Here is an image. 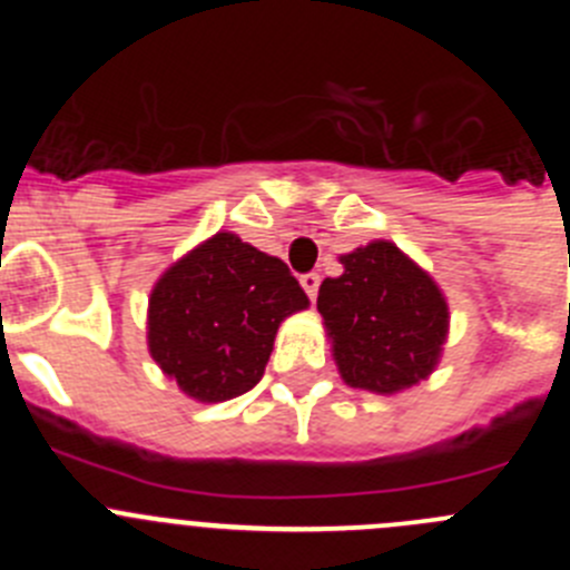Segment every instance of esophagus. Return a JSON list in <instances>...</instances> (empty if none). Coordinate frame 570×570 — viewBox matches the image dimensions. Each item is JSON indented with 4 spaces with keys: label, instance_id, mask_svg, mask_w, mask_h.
<instances>
[{
    "label": "esophagus",
    "instance_id": "esophagus-1",
    "mask_svg": "<svg viewBox=\"0 0 570 570\" xmlns=\"http://www.w3.org/2000/svg\"><path fill=\"white\" fill-rule=\"evenodd\" d=\"M320 274H314V271H311V274H302L299 276V285L302 288H305V294L311 296V299H316V294H320Z\"/></svg>",
    "mask_w": 570,
    "mask_h": 570
}]
</instances>
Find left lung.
I'll list each match as a JSON object with an SVG mask.
<instances>
[{"label": "left lung", "instance_id": "obj_1", "mask_svg": "<svg viewBox=\"0 0 570 570\" xmlns=\"http://www.w3.org/2000/svg\"><path fill=\"white\" fill-rule=\"evenodd\" d=\"M340 262L345 271L322 282L316 308L342 380L376 394L425 380L448 334V305L436 282L394 242H371Z\"/></svg>", "mask_w": 570, "mask_h": 570}]
</instances>
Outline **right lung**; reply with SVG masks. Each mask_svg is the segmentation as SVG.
Masks as SVG:
<instances>
[{"instance_id":"1","label":"right lung","mask_w":570,"mask_h":570,"mask_svg":"<svg viewBox=\"0 0 570 570\" xmlns=\"http://www.w3.org/2000/svg\"><path fill=\"white\" fill-rule=\"evenodd\" d=\"M302 308L308 296L285 262L216 234L156 282L150 356L194 400H234L262 380L279 322Z\"/></svg>"}]
</instances>
